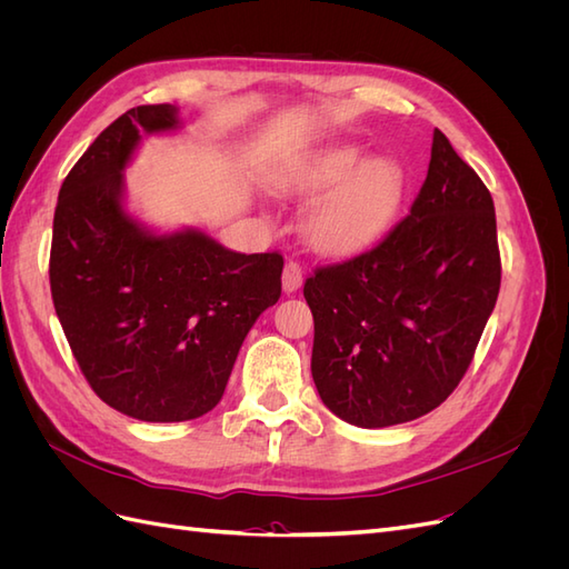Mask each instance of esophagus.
<instances>
[{
    "label": "esophagus",
    "mask_w": 569,
    "mask_h": 569,
    "mask_svg": "<svg viewBox=\"0 0 569 569\" xmlns=\"http://www.w3.org/2000/svg\"><path fill=\"white\" fill-rule=\"evenodd\" d=\"M301 282H303L301 266L297 261H287L282 270V289L287 295H295V291L301 287Z\"/></svg>",
    "instance_id": "obj_1"
}]
</instances>
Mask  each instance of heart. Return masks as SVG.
Wrapping results in <instances>:
<instances>
[{"instance_id": "b5f03b06", "label": "heart", "mask_w": 569, "mask_h": 569, "mask_svg": "<svg viewBox=\"0 0 569 569\" xmlns=\"http://www.w3.org/2000/svg\"><path fill=\"white\" fill-rule=\"evenodd\" d=\"M287 184L316 199L301 220L306 244L325 256L370 247L399 213L408 178L391 157L366 159L353 144L325 149L291 170Z\"/></svg>"}]
</instances>
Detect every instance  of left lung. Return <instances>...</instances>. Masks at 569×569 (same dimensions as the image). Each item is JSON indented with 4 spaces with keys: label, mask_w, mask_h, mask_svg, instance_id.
Returning <instances> with one entry per match:
<instances>
[{
    "label": "left lung",
    "mask_w": 569,
    "mask_h": 569,
    "mask_svg": "<svg viewBox=\"0 0 569 569\" xmlns=\"http://www.w3.org/2000/svg\"><path fill=\"white\" fill-rule=\"evenodd\" d=\"M501 289L493 199L441 130L410 213L306 280L322 403L356 427L410 422L468 372Z\"/></svg>",
    "instance_id": "obj_1"
}]
</instances>
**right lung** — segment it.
Masks as SVG:
<instances>
[{
  "label": "right lung",
  "instance_id": "obj_1",
  "mask_svg": "<svg viewBox=\"0 0 569 569\" xmlns=\"http://www.w3.org/2000/svg\"><path fill=\"white\" fill-rule=\"evenodd\" d=\"M178 128L173 104L116 118L59 189L49 253L51 299L84 380L144 422L213 410L256 318L282 295L278 251L237 253L194 228L157 234L126 211L134 149Z\"/></svg>",
  "mask_w": 569,
  "mask_h": 569
}]
</instances>
